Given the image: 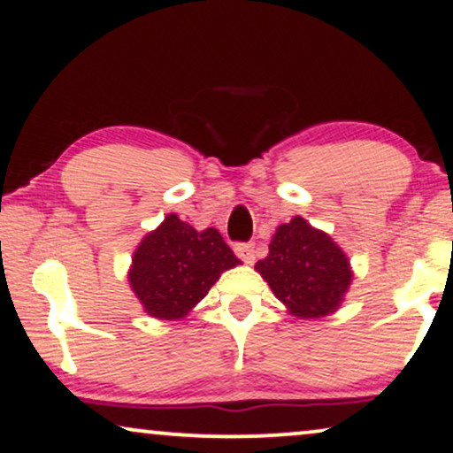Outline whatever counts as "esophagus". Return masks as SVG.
Listing matches in <instances>:
<instances>
[{
  "instance_id": "esophagus-1",
  "label": "esophagus",
  "mask_w": 453,
  "mask_h": 453,
  "mask_svg": "<svg viewBox=\"0 0 453 453\" xmlns=\"http://www.w3.org/2000/svg\"><path fill=\"white\" fill-rule=\"evenodd\" d=\"M235 254H238V258H242L246 262V265H252L256 260V252H254V246L252 244H235Z\"/></svg>"
}]
</instances>
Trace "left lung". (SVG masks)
<instances>
[{
  "instance_id": "obj_1",
  "label": "left lung",
  "mask_w": 453,
  "mask_h": 453,
  "mask_svg": "<svg viewBox=\"0 0 453 453\" xmlns=\"http://www.w3.org/2000/svg\"><path fill=\"white\" fill-rule=\"evenodd\" d=\"M256 270L276 299L303 319L337 311L352 285V268L343 250L299 215L276 227L268 256L256 262Z\"/></svg>"
}]
</instances>
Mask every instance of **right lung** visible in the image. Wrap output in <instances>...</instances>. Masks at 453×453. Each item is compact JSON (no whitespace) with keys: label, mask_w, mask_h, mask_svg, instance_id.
Wrapping results in <instances>:
<instances>
[{"label":"right lung","mask_w":453,"mask_h":453,"mask_svg":"<svg viewBox=\"0 0 453 453\" xmlns=\"http://www.w3.org/2000/svg\"><path fill=\"white\" fill-rule=\"evenodd\" d=\"M240 265L215 227L197 232L179 215L144 235L127 273L144 311L157 319H183L224 270Z\"/></svg>","instance_id":"right-lung-1"}]
</instances>
